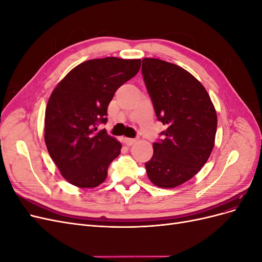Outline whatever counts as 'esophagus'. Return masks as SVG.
Listing matches in <instances>:
<instances>
[{
  "instance_id": "1",
  "label": "esophagus",
  "mask_w": 262,
  "mask_h": 262,
  "mask_svg": "<svg viewBox=\"0 0 262 262\" xmlns=\"http://www.w3.org/2000/svg\"><path fill=\"white\" fill-rule=\"evenodd\" d=\"M137 141H138L137 139H131V138H123V142H124V143H125L126 145H129V146L133 145L134 143H136Z\"/></svg>"
}]
</instances>
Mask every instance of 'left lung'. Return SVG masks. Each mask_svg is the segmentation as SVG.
I'll use <instances>...</instances> for the list:
<instances>
[{
  "mask_svg": "<svg viewBox=\"0 0 262 262\" xmlns=\"http://www.w3.org/2000/svg\"><path fill=\"white\" fill-rule=\"evenodd\" d=\"M142 74L156 117L167 126L145 163L147 177L157 187L175 188L209 160L217 126L215 108L203 85L176 64L144 58Z\"/></svg>",
  "mask_w": 262,
  "mask_h": 262,
  "instance_id": "1",
  "label": "left lung"
}]
</instances>
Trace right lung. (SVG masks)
Returning <instances> with one entry per match:
<instances>
[{
	"instance_id": "obj_1",
	"label": "right lung",
	"mask_w": 262,
	"mask_h": 262,
	"mask_svg": "<svg viewBox=\"0 0 262 262\" xmlns=\"http://www.w3.org/2000/svg\"><path fill=\"white\" fill-rule=\"evenodd\" d=\"M140 59L108 57L75 67L53 90L45 115L47 149L70 184L95 188L107 178L121 143L107 131V108L116 91L136 75Z\"/></svg>"
}]
</instances>
